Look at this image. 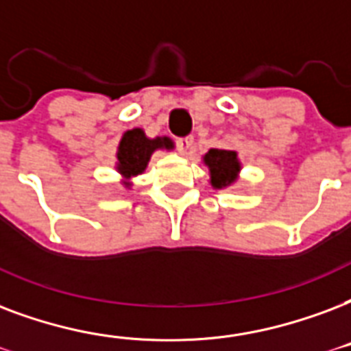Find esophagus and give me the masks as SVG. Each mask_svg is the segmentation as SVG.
I'll use <instances>...</instances> for the list:
<instances>
[{"label": "esophagus", "instance_id": "esophagus-1", "mask_svg": "<svg viewBox=\"0 0 351 351\" xmlns=\"http://www.w3.org/2000/svg\"><path fill=\"white\" fill-rule=\"evenodd\" d=\"M193 136H184V138H176V147H178V151L180 154H187L189 149L193 147Z\"/></svg>", "mask_w": 351, "mask_h": 351}]
</instances>
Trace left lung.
I'll list each match as a JSON object with an SVG mask.
<instances>
[{"mask_svg":"<svg viewBox=\"0 0 351 351\" xmlns=\"http://www.w3.org/2000/svg\"><path fill=\"white\" fill-rule=\"evenodd\" d=\"M204 162L210 167L211 184L215 187H226L235 180V175L239 173V162L234 151L210 149L204 156Z\"/></svg>","mask_w":351,"mask_h":351,"instance_id":"8db88e82","label":"left lung"}]
</instances>
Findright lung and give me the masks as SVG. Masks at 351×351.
Segmentation results:
<instances>
[{"instance_id":"add662e5","label":"right lung","mask_w":351,"mask_h":351,"mask_svg":"<svg viewBox=\"0 0 351 351\" xmlns=\"http://www.w3.org/2000/svg\"><path fill=\"white\" fill-rule=\"evenodd\" d=\"M171 149L169 138H156V140H149L145 134L140 128L128 130L123 136L121 143H119V151H117V169L123 176H136L143 173L147 167V162L151 160V154L156 149Z\"/></svg>"}]
</instances>
